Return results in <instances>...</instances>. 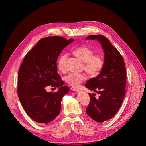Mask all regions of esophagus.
I'll return each instance as SVG.
<instances>
[{
    "label": "esophagus",
    "instance_id": "esophagus-1",
    "mask_svg": "<svg viewBox=\"0 0 146 146\" xmlns=\"http://www.w3.org/2000/svg\"><path fill=\"white\" fill-rule=\"evenodd\" d=\"M70 90H72V91H74V92H78V88H74V87H71Z\"/></svg>",
    "mask_w": 146,
    "mask_h": 146
}]
</instances>
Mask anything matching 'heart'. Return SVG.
<instances>
[{
	"label": "heart",
	"mask_w": 146,
	"mask_h": 146,
	"mask_svg": "<svg viewBox=\"0 0 146 146\" xmlns=\"http://www.w3.org/2000/svg\"><path fill=\"white\" fill-rule=\"evenodd\" d=\"M75 56L84 62L82 68L92 77L98 75L104 66V59L99 54H94V50L92 48L86 46H81L75 48L72 50ZM67 54H63L59 57L58 61V68L61 72L66 71L65 62ZM65 81L67 84L72 87H77L80 83L86 80V76L84 74L71 73L65 77Z\"/></svg>",
	"instance_id": "heart-1"
}]
</instances>
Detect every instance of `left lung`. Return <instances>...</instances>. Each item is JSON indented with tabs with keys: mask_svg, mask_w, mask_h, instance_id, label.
<instances>
[{
	"mask_svg": "<svg viewBox=\"0 0 146 146\" xmlns=\"http://www.w3.org/2000/svg\"><path fill=\"white\" fill-rule=\"evenodd\" d=\"M87 40L97 39L100 42L105 53L104 66L100 73L87 81L86 87L99 94L88 93L90 102L86 109L87 115L98 122L113 117L119 110L125 95L127 72L122 55L101 34L90 35Z\"/></svg>",
	"mask_w": 146,
	"mask_h": 146,
	"instance_id": "left-lung-1",
	"label": "left lung"
}]
</instances>
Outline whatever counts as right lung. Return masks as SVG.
<instances>
[{
    "label": "right lung",
    "instance_id": "add662e5",
    "mask_svg": "<svg viewBox=\"0 0 146 146\" xmlns=\"http://www.w3.org/2000/svg\"><path fill=\"white\" fill-rule=\"evenodd\" d=\"M73 39L54 36L41 39L28 52L20 66L17 93L25 112L37 122L48 123L59 115L61 100L69 92L57 72V59ZM49 85L59 87L57 92H47Z\"/></svg>",
    "mask_w": 146,
    "mask_h": 146
}]
</instances>
